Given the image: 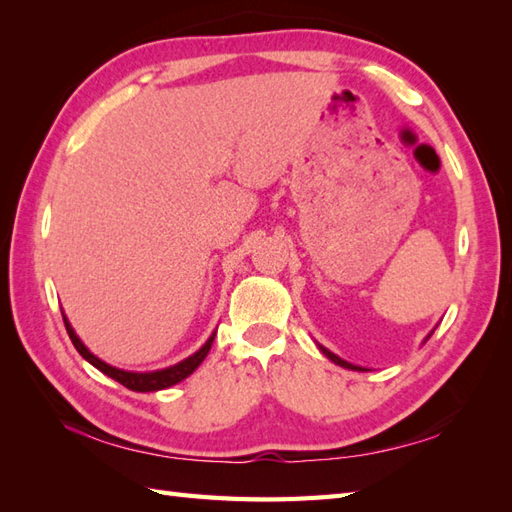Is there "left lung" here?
Masks as SVG:
<instances>
[{"mask_svg": "<svg viewBox=\"0 0 512 512\" xmlns=\"http://www.w3.org/2000/svg\"><path fill=\"white\" fill-rule=\"evenodd\" d=\"M320 350L324 352V355L328 357V359H331L333 363H337V366H342V368H348V370H366V368H359V366H352V363H348V361H344V359H339L337 355H333V352L331 350H326L324 346H320Z\"/></svg>", "mask_w": 512, "mask_h": 512, "instance_id": "1", "label": "left lung"}]
</instances>
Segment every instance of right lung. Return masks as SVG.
<instances>
[{
    "instance_id": "right-lung-1",
    "label": "right lung",
    "mask_w": 512,
    "mask_h": 512,
    "mask_svg": "<svg viewBox=\"0 0 512 512\" xmlns=\"http://www.w3.org/2000/svg\"><path fill=\"white\" fill-rule=\"evenodd\" d=\"M63 322H65V328H67V335H70L74 348L81 352V357L92 363V366L98 368L102 374H107V377L122 383L124 388H129L133 392H157V390H166V388H170V385H175L179 381H184L186 377H190V374L201 366V361L206 359V355L212 348V342H214V333H212V337L195 352V355H190L188 359L179 361L170 368L155 370V372H129V370L113 368V366H109V363L98 359L94 352H89V348L81 342V339H78V335L74 333V328H72L70 322H67L65 315H63Z\"/></svg>"
}]
</instances>
